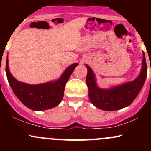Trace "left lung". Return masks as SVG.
<instances>
[{"label":"left lung","mask_w":151,"mask_h":151,"mask_svg":"<svg viewBox=\"0 0 151 151\" xmlns=\"http://www.w3.org/2000/svg\"><path fill=\"white\" fill-rule=\"evenodd\" d=\"M142 57L140 73L135 80L109 88H99L92 68L85 64L88 69L86 83L91 102L96 107L104 111L118 110L129 106L140 92L147 77V68L144 52Z\"/></svg>","instance_id":"left-lung-1"}]
</instances>
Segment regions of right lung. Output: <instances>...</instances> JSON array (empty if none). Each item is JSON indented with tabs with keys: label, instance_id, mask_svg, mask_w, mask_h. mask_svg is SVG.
Instances as JSON below:
<instances>
[{
	"label": "right lung",
	"instance_id": "add662e5",
	"mask_svg": "<svg viewBox=\"0 0 151 151\" xmlns=\"http://www.w3.org/2000/svg\"><path fill=\"white\" fill-rule=\"evenodd\" d=\"M78 65L74 63L67 67L58 80L42 84L30 85L18 81L11 74L7 55L6 72L11 88L19 101L32 110L43 111L55 107L60 104L63 99L66 83Z\"/></svg>",
	"mask_w": 151,
	"mask_h": 151
}]
</instances>
